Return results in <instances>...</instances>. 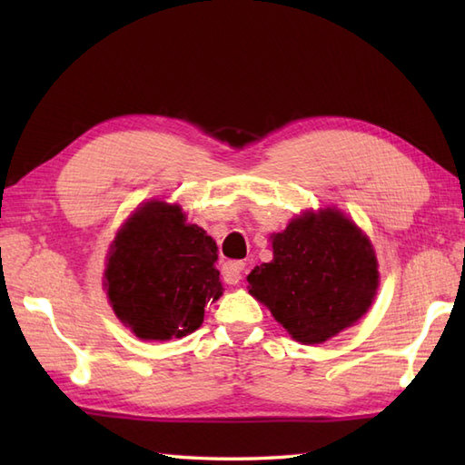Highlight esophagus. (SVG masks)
<instances>
[{"label": "esophagus", "mask_w": 465, "mask_h": 465, "mask_svg": "<svg viewBox=\"0 0 465 465\" xmlns=\"http://www.w3.org/2000/svg\"><path fill=\"white\" fill-rule=\"evenodd\" d=\"M245 272V263L243 262H225L222 273L223 280L227 283H238L242 280V273Z\"/></svg>", "instance_id": "esophagus-1"}]
</instances>
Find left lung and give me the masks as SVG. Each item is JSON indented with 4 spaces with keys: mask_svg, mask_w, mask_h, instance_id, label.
I'll list each match as a JSON object with an SVG mask.
<instances>
[{
    "mask_svg": "<svg viewBox=\"0 0 465 465\" xmlns=\"http://www.w3.org/2000/svg\"><path fill=\"white\" fill-rule=\"evenodd\" d=\"M272 245L273 260L248 275L250 293L293 340L322 343L368 312L378 290V262L348 217L335 210L295 217Z\"/></svg>",
    "mask_w": 465,
    "mask_h": 465,
    "instance_id": "8db88e82",
    "label": "left lung"
}]
</instances>
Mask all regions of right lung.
I'll list each match as a JSON object with an SVG mask.
<instances>
[{
  "label": "right lung",
  "mask_w": 465,
  "mask_h": 465,
  "mask_svg": "<svg viewBox=\"0 0 465 465\" xmlns=\"http://www.w3.org/2000/svg\"><path fill=\"white\" fill-rule=\"evenodd\" d=\"M217 245L185 223L180 205L140 207L112 245L105 270L114 312L142 340H172L195 331L207 302L223 293L213 268Z\"/></svg>",
  "instance_id": "obj_1"
}]
</instances>
